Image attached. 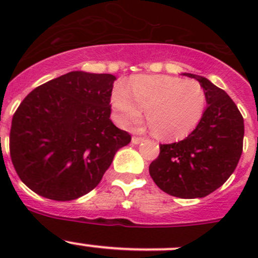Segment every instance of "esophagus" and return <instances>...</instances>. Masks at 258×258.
Returning <instances> with one entry per match:
<instances>
[{"instance_id": "1", "label": "esophagus", "mask_w": 258, "mask_h": 258, "mask_svg": "<svg viewBox=\"0 0 258 258\" xmlns=\"http://www.w3.org/2000/svg\"><path fill=\"white\" fill-rule=\"evenodd\" d=\"M131 141H132V144H134V145H139L140 142L144 141V139H142V137H136V136H135V137H132Z\"/></svg>"}]
</instances>
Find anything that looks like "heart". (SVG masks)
<instances>
[{
    "instance_id": "obj_1",
    "label": "heart",
    "mask_w": 258,
    "mask_h": 258,
    "mask_svg": "<svg viewBox=\"0 0 258 258\" xmlns=\"http://www.w3.org/2000/svg\"><path fill=\"white\" fill-rule=\"evenodd\" d=\"M114 119L121 126L141 117L153 135L161 140H173L188 134L201 119L206 107V93L197 81L179 77L139 76L112 92Z\"/></svg>"
}]
</instances>
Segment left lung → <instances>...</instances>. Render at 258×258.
Segmentation results:
<instances>
[{
  "label": "left lung",
  "instance_id": "obj_1",
  "mask_svg": "<svg viewBox=\"0 0 258 258\" xmlns=\"http://www.w3.org/2000/svg\"><path fill=\"white\" fill-rule=\"evenodd\" d=\"M183 75L204 87L207 107L186 139L160 146L150 175L171 196L201 199L222 186L235 171L243 146V117L230 96L206 77Z\"/></svg>",
  "mask_w": 258,
  "mask_h": 258
}]
</instances>
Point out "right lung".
<instances>
[{"label": "right lung", "mask_w": 258, "mask_h": 258, "mask_svg": "<svg viewBox=\"0 0 258 258\" xmlns=\"http://www.w3.org/2000/svg\"><path fill=\"white\" fill-rule=\"evenodd\" d=\"M114 80L72 71L26 96L12 118L10 153L28 188L71 201L100 183L117 151L131 142L110 119Z\"/></svg>", "instance_id": "right-lung-1"}]
</instances>
